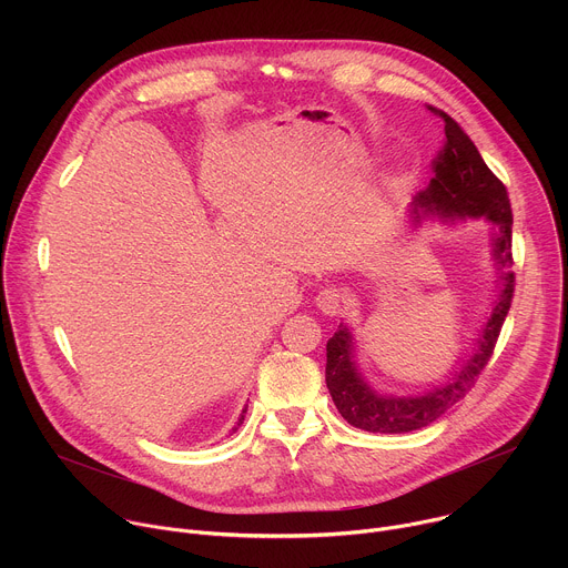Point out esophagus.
<instances>
[{"mask_svg": "<svg viewBox=\"0 0 568 568\" xmlns=\"http://www.w3.org/2000/svg\"><path fill=\"white\" fill-rule=\"evenodd\" d=\"M316 307L328 314V316H337L342 314V307H344V294L335 287H328V290H321L318 296H316Z\"/></svg>", "mask_w": 568, "mask_h": 568, "instance_id": "esophagus-1", "label": "esophagus"}]
</instances>
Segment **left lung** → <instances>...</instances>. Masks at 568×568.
<instances>
[{
  "mask_svg": "<svg viewBox=\"0 0 568 568\" xmlns=\"http://www.w3.org/2000/svg\"><path fill=\"white\" fill-rule=\"evenodd\" d=\"M427 110L445 121V145L434 159V178L429 186L414 200V220L420 222L425 215H438L452 222L456 217H488L495 222L497 235L493 240V252L495 261L501 265V290L488 323L476 339L471 357L463 362L445 386L432 388L425 395L399 397L382 395L371 388L357 371L353 335L344 323H339L337 333L326 346V384L342 418L348 420V425L373 434H407L423 429L463 399L495 353L515 292V274L508 272L513 265V209L508 191L485 164L465 130L443 110L432 105H427Z\"/></svg>",
  "mask_w": 568,
  "mask_h": 568,
  "instance_id": "8db88e82",
  "label": "left lung"
}]
</instances>
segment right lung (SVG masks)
I'll use <instances>...</instances> for the list:
<instances>
[{
    "label": "right lung",
    "instance_id": "1",
    "mask_svg": "<svg viewBox=\"0 0 568 568\" xmlns=\"http://www.w3.org/2000/svg\"><path fill=\"white\" fill-rule=\"evenodd\" d=\"M245 414H247V407H245V409H242V416L237 418V427L242 425V420H245ZM237 427H235V429H237ZM235 429H233V432H235Z\"/></svg>",
    "mask_w": 568,
    "mask_h": 568
}]
</instances>
